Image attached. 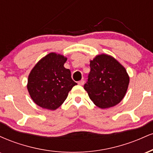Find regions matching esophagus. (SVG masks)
<instances>
[{
    "label": "esophagus",
    "mask_w": 153,
    "mask_h": 153,
    "mask_svg": "<svg viewBox=\"0 0 153 153\" xmlns=\"http://www.w3.org/2000/svg\"><path fill=\"white\" fill-rule=\"evenodd\" d=\"M84 82H85V81H84L83 80H80V81H79L78 82V85H84Z\"/></svg>",
    "instance_id": "obj_1"
}]
</instances>
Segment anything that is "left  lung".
I'll return each mask as SVG.
<instances>
[{"mask_svg":"<svg viewBox=\"0 0 153 153\" xmlns=\"http://www.w3.org/2000/svg\"><path fill=\"white\" fill-rule=\"evenodd\" d=\"M90 68L84 89L91 101L101 108L118 104L125 96L129 82L125 68L114 57L103 54L91 61Z\"/></svg>","mask_w":153,"mask_h":153,"instance_id":"obj_1","label":"left lung"}]
</instances>
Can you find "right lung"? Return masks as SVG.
I'll return each mask as SVG.
<instances>
[{"mask_svg": "<svg viewBox=\"0 0 153 153\" xmlns=\"http://www.w3.org/2000/svg\"><path fill=\"white\" fill-rule=\"evenodd\" d=\"M67 58L54 52L36 63L28 78L27 89L38 106L55 110L62 104L69 91L77 85L69 69L64 67Z\"/></svg>", "mask_w": 153, "mask_h": 153, "instance_id": "obj_1", "label": "right lung"}]
</instances>
